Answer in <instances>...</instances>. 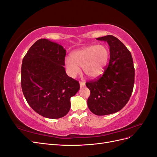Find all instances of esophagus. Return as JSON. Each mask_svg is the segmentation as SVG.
<instances>
[{
	"instance_id": "obj_1",
	"label": "esophagus",
	"mask_w": 157,
	"mask_h": 157,
	"mask_svg": "<svg viewBox=\"0 0 157 157\" xmlns=\"http://www.w3.org/2000/svg\"><path fill=\"white\" fill-rule=\"evenodd\" d=\"M80 87L84 86H85V83H84V82H81V81H80Z\"/></svg>"
}]
</instances>
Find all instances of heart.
Segmentation results:
<instances>
[{
  "label": "heart",
  "mask_w": 157,
  "mask_h": 157,
  "mask_svg": "<svg viewBox=\"0 0 157 157\" xmlns=\"http://www.w3.org/2000/svg\"><path fill=\"white\" fill-rule=\"evenodd\" d=\"M109 56V50L105 46L91 45L73 52L71 59L65 60V65L71 77H76L81 67L88 77L96 78L103 73Z\"/></svg>",
  "instance_id": "1"
}]
</instances>
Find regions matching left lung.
I'll list each match as a JSON object with an SVG mask.
<instances>
[{
    "mask_svg": "<svg viewBox=\"0 0 157 157\" xmlns=\"http://www.w3.org/2000/svg\"><path fill=\"white\" fill-rule=\"evenodd\" d=\"M110 46V59L103 75L86 82L90 91L88 106L96 115L118 112L129 101L135 78L134 62L125 45L113 35L97 38Z\"/></svg>",
    "mask_w": 157,
    "mask_h": 157,
    "instance_id": "left-lung-1",
    "label": "left lung"
}]
</instances>
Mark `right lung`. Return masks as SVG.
Segmentation results:
<instances>
[{
    "mask_svg": "<svg viewBox=\"0 0 157 157\" xmlns=\"http://www.w3.org/2000/svg\"><path fill=\"white\" fill-rule=\"evenodd\" d=\"M65 56L62 46L43 39L31 46L22 61L23 94L33 110L46 118L67 115L70 98L80 88L78 80L66 74Z\"/></svg>",
    "mask_w": 157,
    "mask_h": 157,
    "instance_id": "right-lung-1",
    "label": "right lung"
}]
</instances>
